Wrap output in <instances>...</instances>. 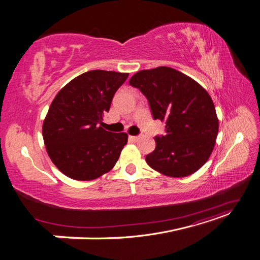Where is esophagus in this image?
<instances>
[{
    "instance_id": "obj_1",
    "label": "esophagus",
    "mask_w": 260,
    "mask_h": 260,
    "mask_svg": "<svg viewBox=\"0 0 260 260\" xmlns=\"http://www.w3.org/2000/svg\"><path fill=\"white\" fill-rule=\"evenodd\" d=\"M129 139L131 140V141H135V142H137V141L140 139V137H135V136H130L129 137Z\"/></svg>"
}]
</instances>
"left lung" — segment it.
<instances>
[{
    "label": "left lung",
    "instance_id": "obj_1",
    "mask_svg": "<svg viewBox=\"0 0 260 260\" xmlns=\"http://www.w3.org/2000/svg\"><path fill=\"white\" fill-rule=\"evenodd\" d=\"M130 85L147 99L154 119L165 121V136L146 155L148 166L160 174L183 178L208 160L219 129L216 108L203 86L178 70L160 66L141 70Z\"/></svg>",
    "mask_w": 260,
    "mask_h": 260
}]
</instances>
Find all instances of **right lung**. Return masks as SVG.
<instances>
[{"instance_id": "1", "label": "right lung", "mask_w": 260, "mask_h": 260, "mask_svg": "<svg viewBox=\"0 0 260 260\" xmlns=\"http://www.w3.org/2000/svg\"><path fill=\"white\" fill-rule=\"evenodd\" d=\"M128 76L91 70L68 82L53 100L43 121V140L51 160L65 176L90 181L116 165L128 135L106 131L102 120Z\"/></svg>"}]
</instances>
